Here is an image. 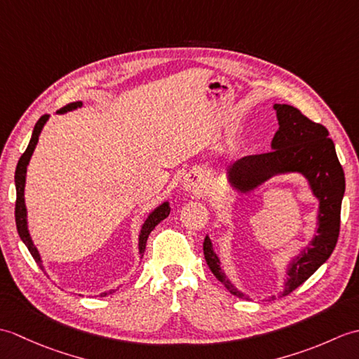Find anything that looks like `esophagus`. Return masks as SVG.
Segmentation results:
<instances>
[{
	"label": "esophagus",
	"instance_id": "esophagus-1",
	"mask_svg": "<svg viewBox=\"0 0 359 359\" xmlns=\"http://www.w3.org/2000/svg\"><path fill=\"white\" fill-rule=\"evenodd\" d=\"M185 188L189 189V191H193V193L202 191V188H203L202 175L199 172H196V171L189 172L187 175V179H185Z\"/></svg>",
	"mask_w": 359,
	"mask_h": 359
}]
</instances>
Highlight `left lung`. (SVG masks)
<instances>
[{
    "mask_svg": "<svg viewBox=\"0 0 359 359\" xmlns=\"http://www.w3.org/2000/svg\"><path fill=\"white\" fill-rule=\"evenodd\" d=\"M274 109L279 129L273 137V151L238 160L230 166L228 175L236 189L247 193L276 174L301 172L318 197L316 236L288 265L284 292H280V296H287L304 284L330 257L337 247L346 177L334 151V143L329 139L325 126L311 121L294 106L274 104ZM203 255L210 270L228 292L234 296L247 297L231 284L220 269L219 257L212 251L208 236L203 242ZM271 299H276V296H271Z\"/></svg>",
    "mask_w": 359,
    "mask_h": 359,
    "instance_id": "8db88e82",
    "label": "left lung"
}]
</instances>
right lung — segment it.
I'll use <instances>...</instances> for the list:
<instances>
[{
    "label": "right lung",
    "instance_id": "right-lung-1",
    "mask_svg": "<svg viewBox=\"0 0 359 359\" xmlns=\"http://www.w3.org/2000/svg\"><path fill=\"white\" fill-rule=\"evenodd\" d=\"M81 106V102H75V103H71L65 106L63 109H60L58 114H63L66 111H72L75 108H80ZM49 116H41L40 120L36 121V125L34 128V133H32V137H30V142L27 144L26 151L22 152V156L20 157L18 160V165H17V170H15V188H17V202H15V222H17V230H18V234L21 241L25 242V245L27 247V250L30 251V255H32V257L35 259V262L41 266V259H40V255H38V251L34 245L32 239H30V234H29V230H27V219H26V205H25V184H26V171H27V165H29V160L30 157H32L34 154V149L36 147L38 143V137H40V133L41 129L44 126L46 121H48ZM170 205H168V202L162 203L160 207H157L154 211L151 212V215L148 216V219L144 220V224L142 226L140 230V236H139V251L140 255L143 256V251L144 248H147V241H148V236L149 233L154 230L156 225L162 222V220L165 217H168V215H170ZM112 292H108V293H102L100 296H106Z\"/></svg>",
    "mask_w": 359,
    "mask_h": 359
}]
</instances>
